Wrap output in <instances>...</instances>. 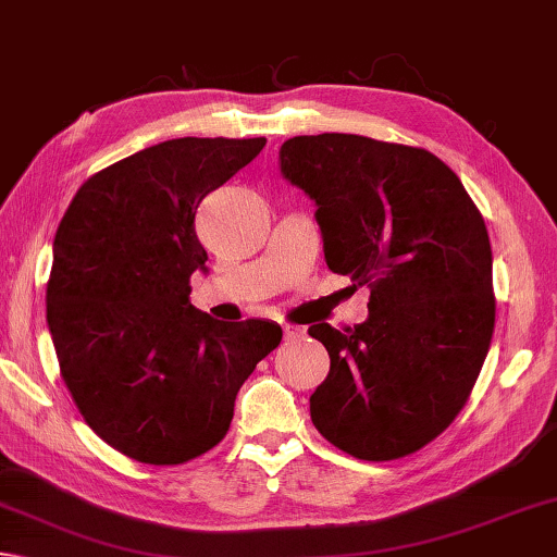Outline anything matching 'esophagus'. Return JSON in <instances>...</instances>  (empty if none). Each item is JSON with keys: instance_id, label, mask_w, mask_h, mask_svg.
Instances as JSON below:
<instances>
[{"instance_id": "34e87169", "label": "esophagus", "mask_w": 557, "mask_h": 557, "mask_svg": "<svg viewBox=\"0 0 557 557\" xmlns=\"http://www.w3.org/2000/svg\"><path fill=\"white\" fill-rule=\"evenodd\" d=\"M283 337H286V342H298L306 337V327H298V324H283Z\"/></svg>"}]
</instances>
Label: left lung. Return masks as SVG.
Listing matches in <instances>:
<instances>
[{
	"label": "left lung",
	"instance_id": "1",
	"mask_svg": "<svg viewBox=\"0 0 557 557\" xmlns=\"http://www.w3.org/2000/svg\"><path fill=\"white\" fill-rule=\"evenodd\" d=\"M281 174L318 211L324 259L369 286V320L312 324L330 373L310 395L318 432L361 460L414 454L468 403L495 330L485 220L436 154L363 135H298Z\"/></svg>",
	"mask_w": 557,
	"mask_h": 557
}]
</instances>
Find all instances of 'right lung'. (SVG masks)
<instances>
[{"label":"right lung","mask_w":557,"mask_h":557,"mask_svg":"<svg viewBox=\"0 0 557 557\" xmlns=\"http://www.w3.org/2000/svg\"><path fill=\"white\" fill-rule=\"evenodd\" d=\"M264 145H152L89 176L58 225L46 306L60 375L84 422L140 463L180 466L223 442L237 391L283 337L188 300L208 259L196 208Z\"/></svg>","instance_id":"right-lung-1"}]
</instances>
